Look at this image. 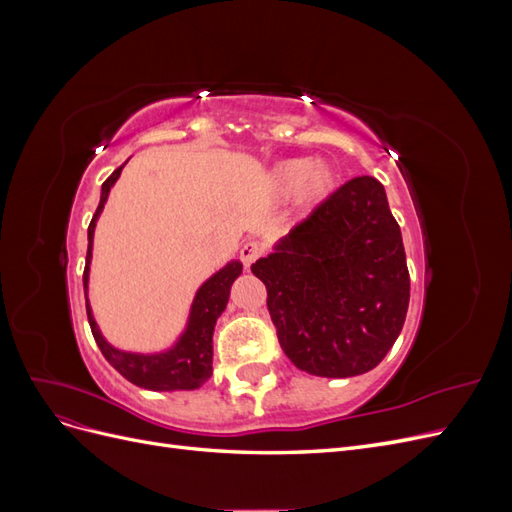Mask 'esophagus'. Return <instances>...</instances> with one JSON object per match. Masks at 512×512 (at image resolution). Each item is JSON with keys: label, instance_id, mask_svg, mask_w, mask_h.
I'll return each instance as SVG.
<instances>
[{"label": "esophagus", "instance_id": "obj_1", "mask_svg": "<svg viewBox=\"0 0 512 512\" xmlns=\"http://www.w3.org/2000/svg\"><path fill=\"white\" fill-rule=\"evenodd\" d=\"M260 256H262V245L256 243V241H247V243L241 247V252H239V258H241V262H243V265H245L247 269H250Z\"/></svg>", "mask_w": 512, "mask_h": 512}]
</instances>
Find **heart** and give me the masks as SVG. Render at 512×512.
<instances>
[{"label":"heart","mask_w":512,"mask_h":512,"mask_svg":"<svg viewBox=\"0 0 512 512\" xmlns=\"http://www.w3.org/2000/svg\"><path fill=\"white\" fill-rule=\"evenodd\" d=\"M267 185L277 198L297 196L299 207L309 209L335 190L337 173L324 160L309 162L305 158H290L277 162L269 170Z\"/></svg>","instance_id":"obj_1"}]
</instances>
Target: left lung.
Here are the masks:
<instances>
[{
  "label": "left lung",
  "instance_id": "left-lung-1",
  "mask_svg": "<svg viewBox=\"0 0 512 512\" xmlns=\"http://www.w3.org/2000/svg\"><path fill=\"white\" fill-rule=\"evenodd\" d=\"M252 273L267 286L277 339L299 369L352 378L374 369L406 322L410 275L404 241L374 177H354Z\"/></svg>",
  "mask_w": 512,
  "mask_h": 512
}]
</instances>
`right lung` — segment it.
Segmentation results:
<instances>
[{
  "label": "right lung",
  "mask_w": 512,
  "mask_h": 512,
  "mask_svg": "<svg viewBox=\"0 0 512 512\" xmlns=\"http://www.w3.org/2000/svg\"><path fill=\"white\" fill-rule=\"evenodd\" d=\"M123 162L115 173L102 183L100 205L91 218L87 228V265L83 273V286H85V305H87V320L91 333H94L96 344L104 359L111 363L119 374L130 380L132 384L141 386L147 391H194L203 386L213 374V329L215 322L222 316L228 305L230 286L237 280L243 271L239 260H230L220 271H215L209 280L200 286L194 294V301L190 307L188 322H185L183 333L177 337V342L160 352H126L119 350L113 344H108L102 331L98 329V322L94 318L89 305V265H91V250H94V232L100 213L106 205V198L111 194V188L119 179Z\"/></svg>",
  "instance_id": "obj_1"
}]
</instances>
